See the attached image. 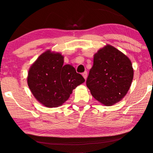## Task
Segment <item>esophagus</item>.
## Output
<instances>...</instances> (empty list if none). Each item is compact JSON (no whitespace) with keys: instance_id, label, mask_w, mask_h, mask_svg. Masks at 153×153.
<instances>
[{"instance_id":"34e87169","label":"esophagus","mask_w":153,"mask_h":153,"mask_svg":"<svg viewBox=\"0 0 153 153\" xmlns=\"http://www.w3.org/2000/svg\"><path fill=\"white\" fill-rule=\"evenodd\" d=\"M82 76H83V78H84L85 79H86V78H87V72H84L82 74Z\"/></svg>"}]
</instances>
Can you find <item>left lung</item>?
<instances>
[{
    "mask_svg": "<svg viewBox=\"0 0 153 153\" xmlns=\"http://www.w3.org/2000/svg\"><path fill=\"white\" fill-rule=\"evenodd\" d=\"M131 60L116 48L106 45L94 55L86 85L96 100L112 106L126 95L132 82Z\"/></svg>",
    "mask_w": 153,
    "mask_h": 153,
    "instance_id": "1",
    "label": "left lung"
}]
</instances>
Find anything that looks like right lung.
<instances>
[{"instance_id": "obj_1", "label": "right lung", "mask_w": 153, "mask_h": 153, "mask_svg": "<svg viewBox=\"0 0 153 153\" xmlns=\"http://www.w3.org/2000/svg\"><path fill=\"white\" fill-rule=\"evenodd\" d=\"M60 53L47 50L42 53L28 70L27 83L39 103L48 108L62 105L72 91L85 81L71 65H63Z\"/></svg>"}]
</instances>
